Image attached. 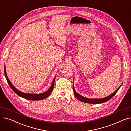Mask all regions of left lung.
<instances>
[{
	"label": "left lung",
	"mask_w": 131,
	"mask_h": 131,
	"mask_svg": "<svg viewBox=\"0 0 131 131\" xmlns=\"http://www.w3.org/2000/svg\"><path fill=\"white\" fill-rule=\"evenodd\" d=\"M121 86V85L112 94L109 95V96H108V97H105L104 98H102V99H89V98H85L84 97H82V95H80L76 91H75L73 86V91H74V93L75 96L79 100H80L82 102H85V103H88V104H101V103L105 102H106V101H108L109 100L111 99L113 97H114V95H115L116 93L117 92V91H118L119 89L120 88Z\"/></svg>",
	"instance_id": "1"
}]
</instances>
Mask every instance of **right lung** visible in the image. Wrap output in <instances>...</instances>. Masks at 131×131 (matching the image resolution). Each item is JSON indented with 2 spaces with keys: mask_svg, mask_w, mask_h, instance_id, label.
I'll return each instance as SVG.
<instances>
[{
  "mask_svg": "<svg viewBox=\"0 0 131 131\" xmlns=\"http://www.w3.org/2000/svg\"><path fill=\"white\" fill-rule=\"evenodd\" d=\"M4 73H5V77L6 78L7 81L8 83L9 84V85L10 86V87L11 88V89L13 90V91L15 93H16V94H17L18 95L20 96L23 98H25L27 100H42L46 98H47L48 96H49L52 92V90L53 89V86H54V80H55V78L53 79V81H52V83L51 85V86L50 87V88L48 89V90H47L46 92H45L43 93H41V94H29V93H23L22 92H20L19 91H18L17 89H16L12 83L11 82H10V81L9 80L7 76V74L6 73V69H5V66L4 67Z\"/></svg>",
  "mask_w": 131,
  "mask_h": 131,
  "instance_id": "add662e5",
  "label": "right lung"
}]
</instances>
